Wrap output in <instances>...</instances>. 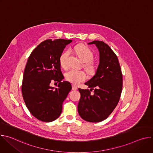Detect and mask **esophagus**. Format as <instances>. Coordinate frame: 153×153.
Masks as SVG:
<instances>
[{
	"mask_svg": "<svg viewBox=\"0 0 153 153\" xmlns=\"http://www.w3.org/2000/svg\"><path fill=\"white\" fill-rule=\"evenodd\" d=\"M72 88L73 90H77V86L73 84V85H72Z\"/></svg>",
	"mask_w": 153,
	"mask_h": 153,
	"instance_id": "34e87169",
	"label": "esophagus"
}]
</instances>
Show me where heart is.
<instances>
[{
    "mask_svg": "<svg viewBox=\"0 0 153 153\" xmlns=\"http://www.w3.org/2000/svg\"><path fill=\"white\" fill-rule=\"evenodd\" d=\"M74 51L80 60L83 62V66L85 70L90 74H94L96 67L94 63L91 61L94 54L91 50L84 45H78L74 48ZM70 54L69 50L63 51L59 56V64L62 68L66 69L68 67V57ZM65 79L73 84H79L86 79V73L80 70H70L65 74Z\"/></svg>",
    "mask_w": 153,
    "mask_h": 153,
    "instance_id": "b5f03b06",
    "label": "heart"
}]
</instances>
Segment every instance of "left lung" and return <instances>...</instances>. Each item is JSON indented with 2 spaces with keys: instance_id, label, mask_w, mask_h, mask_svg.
<instances>
[{
  "instance_id": "1",
  "label": "left lung",
  "mask_w": 153,
  "mask_h": 153,
  "mask_svg": "<svg viewBox=\"0 0 153 153\" xmlns=\"http://www.w3.org/2000/svg\"><path fill=\"white\" fill-rule=\"evenodd\" d=\"M88 44L98 48L99 63L95 75L85 83L91 89L79 88L81 97L78 112L87 122H99L111 114L119 101L122 74L117 56L106 43L94 40Z\"/></svg>"
}]
</instances>
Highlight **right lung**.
<instances>
[{"mask_svg":"<svg viewBox=\"0 0 153 153\" xmlns=\"http://www.w3.org/2000/svg\"><path fill=\"white\" fill-rule=\"evenodd\" d=\"M72 42L62 39L41 42L28 57L24 73L22 93L30 112L38 120L50 122L57 119L62 111V104L72 87L62 82L59 56ZM59 83L57 88L51 81Z\"/></svg>","mask_w":153,"mask_h":153,"instance_id":"right-lung-1","label":"right lung"}]
</instances>
